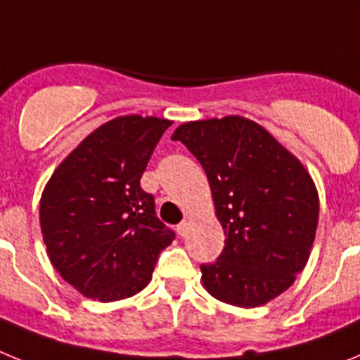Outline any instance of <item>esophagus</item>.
<instances>
[{
	"mask_svg": "<svg viewBox=\"0 0 360 360\" xmlns=\"http://www.w3.org/2000/svg\"><path fill=\"white\" fill-rule=\"evenodd\" d=\"M176 232H178V236H180V238L186 236V232H187V221H180V224L176 225Z\"/></svg>",
	"mask_w": 360,
	"mask_h": 360,
	"instance_id": "obj_1",
	"label": "esophagus"
}]
</instances>
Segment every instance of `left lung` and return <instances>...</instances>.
<instances>
[{
    "label": "left lung",
    "mask_w": 360,
    "mask_h": 360,
    "mask_svg": "<svg viewBox=\"0 0 360 360\" xmlns=\"http://www.w3.org/2000/svg\"><path fill=\"white\" fill-rule=\"evenodd\" d=\"M202 164L225 247L200 265L212 297L254 308L278 297L304 269L319 196L310 174L259 124L243 117L196 120L171 136Z\"/></svg>",
    "instance_id": "1"
}]
</instances>
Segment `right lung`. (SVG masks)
Returning a JSON list of instances; mask_svg holds the SVG:
<instances>
[{
	"instance_id": "1",
	"label": "right lung",
	"mask_w": 360,
	"mask_h": 360,
	"mask_svg": "<svg viewBox=\"0 0 360 360\" xmlns=\"http://www.w3.org/2000/svg\"><path fill=\"white\" fill-rule=\"evenodd\" d=\"M171 120L126 115L86 136L53 171L39 221L56 270L82 295L119 301L141 292L174 240L141 187Z\"/></svg>"
}]
</instances>
